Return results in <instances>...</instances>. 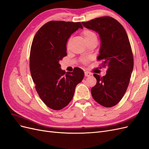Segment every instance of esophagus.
Listing matches in <instances>:
<instances>
[{"label": "esophagus", "mask_w": 149, "mask_h": 149, "mask_svg": "<svg viewBox=\"0 0 149 149\" xmlns=\"http://www.w3.org/2000/svg\"><path fill=\"white\" fill-rule=\"evenodd\" d=\"M84 75H85V76H89L91 75V73H89V72H88V71H85L84 72Z\"/></svg>", "instance_id": "obj_1"}]
</instances>
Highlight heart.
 Masks as SVG:
<instances>
[{"instance_id": "obj_1", "label": "heart", "mask_w": 149, "mask_h": 149, "mask_svg": "<svg viewBox=\"0 0 149 149\" xmlns=\"http://www.w3.org/2000/svg\"><path fill=\"white\" fill-rule=\"evenodd\" d=\"M82 35L85 40L86 42H88L90 40H91L92 38L96 37V34L94 33L93 31L90 30H84L82 31Z\"/></svg>"}]
</instances>
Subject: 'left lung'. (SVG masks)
Returning <instances> with one entry per match:
<instances>
[{"instance_id":"1","label":"left lung","mask_w":149,"mask_h":149,"mask_svg":"<svg viewBox=\"0 0 149 149\" xmlns=\"http://www.w3.org/2000/svg\"><path fill=\"white\" fill-rule=\"evenodd\" d=\"M82 24L100 35L101 45L97 58L103 60L102 67L107 68L102 77L94 74L97 83L91 88L92 96L100 104L112 107L124 95L133 71L134 59L127 34L123 25L111 17L97 18Z\"/></svg>"}]
</instances>
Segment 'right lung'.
Here are the masks:
<instances>
[{"label": "right lung", "instance_id": "right-lung-1", "mask_svg": "<svg viewBox=\"0 0 149 149\" xmlns=\"http://www.w3.org/2000/svg\"><path fill=\"white\" fill-rule=\"evenodd\" d=\"M83 29L80 22L50 21L36 33L31 44L30 69L40 97L53 110H60L73 99L75 88L84 73L61 69L60 61L67 55L66 43L72 33Z\"/></svg>", "mask_w": 149, "mask_h": 149}]
</instances>
